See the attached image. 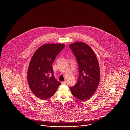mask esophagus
<instances>
[{
	"instance_id": "1",
	"label": "esophagus",
	"mask_w": 130,
	"mask_h": 130,
	"mask_svg": "<svg viewBox=\"0 0 130 130\" xmlns=\"http://www.w3.org/2000/svg\"><path fill=\"white\" fill-rule=\"evenodd\" d=\"M66 83V82L65 81H63V82H61V84H63V85H65Z\"/></svg>"
}]
</instances>
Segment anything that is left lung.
Masks as SVG:
<instances>
[{"instance_id": "1", "label": "left lung", "mask_w": 130, "mask_h": 130, "mask_svg": "<svg viewBox=\"0 0 130 130\" xmlns=\"http://www.w3.org/2000/svg\"><path fill=\"white\" fill-rule=\"evenodd\" d=\"M79 66L77 83L70 88L75 98L80 100L89 99L95 92L100 80V69L97 57L87 44L76 42L69 45Z\"/></svg>"}]
</instances>
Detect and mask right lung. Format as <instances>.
<instances>
[{
  "instance_id": "obj_1",
  "label": "right lung",
  "mask_w": 130,
  "mask_h": 130,
  "mask_svg": "<svg viewBox=\"0 0 130 130\" xmlns=\"http://www.w3.org/2000/svg\"><path fill=\"white\" fill-rule=\"evenodd\" d=\"M65 46L63 44H44L32 56L28 70L27 79L31 92L38 99H49L61 85L54 77L52 65Z\"/></svg>"
}]
</instances>
